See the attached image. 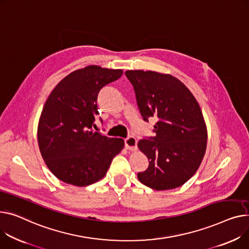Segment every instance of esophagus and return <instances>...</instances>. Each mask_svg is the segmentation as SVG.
Here are the masks:
<instances>
[{"instance_id": "34e87169", "label": "esophagus", "mask_w": 249, "mask_h": 249, "mask_svg": "<svg viewBox=\"0 0 249 249\" xmlns=\"http://www.w3.org/2000/svg\"><path fill=\"white\" fill-rule=\"evenodd\" d=\"M124 143H125V147L128 149V150L135 151L137 149V140L133 136H129L125 138Z\"/></svg>"}]
</instances>
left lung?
Returning a JSON list of instances; mask_svg holds the SVG:
<instances>
[{
    "label": "left lung",
    "mask_w": 249,
    "mask_h": 249,
    "mask_svg": "<svg viewBox=\"0 0 249 249\" xmlns=\"http://www.w3.org/2000/svg\"><path fill=\"white\" fill-rule=\"evenodd\" d=\"M143 120L157 119L154 137L141 139L138 148L147 156L149 166L137 177L155 190L183 185L200 166L207 129L199 104L189 89L169 74L128 70Z\"/></svg>",
    "instance_id": "8db88e82"
}]
</instances>
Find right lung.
Masks as SVG:
<instances>
[{"label": "right lung", "instance_id": "right-lung-1", "mask_svg": "<svg viewBox=\"0 0 249 249\" xmlns=\"http://www.w3.org/2000/svg\"><path fill=\"white\" fill-rule=\"evenodd\" d=\"M122 74V70L87 66L66 76L49 95L39 120L38 143L48 168L65 183H95L123 149V139L93 130L99 91Z\"/></svg>", "mask_w": 249, "mask_h": 249}]
</instances>
